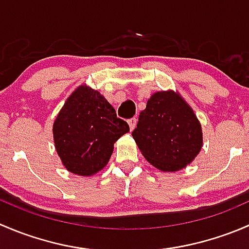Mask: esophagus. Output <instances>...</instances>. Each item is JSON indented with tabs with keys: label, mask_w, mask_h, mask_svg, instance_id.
I'll return each mask as SVG.
<instances>
[{
	"label": "esophagus",
	"mask_w": 249,
	"mask_h": 249,
	"mask_svg": "<svg viewBox=\"0 0 249 249\" xmlns=\"http://www.w3.org/2000/svg\"><path fill=\"white\" fill-rule=\"evenodd\" d=\"M127 123H129V126H130V130H134L135 126H136V123H137V119L136 118H130L129 120H127Z\"/></svg>",
	"instance_id": "1"
}]
</instances>
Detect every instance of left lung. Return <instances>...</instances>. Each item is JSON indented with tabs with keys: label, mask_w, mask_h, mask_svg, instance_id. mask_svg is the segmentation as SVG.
Wrapping results in <instances>:
<instances>
[{
	"label": "left lung",
	"mask_w": 249,
	"mask_h": 249,
	"mask_svg": "<svg viewBox=\"0 0 249 249\" xmlns=\"http://www.w3.org/2000/svg\"><path fill=\"white\" fill-rule=\"evenodd\" d=\"M132 137L143 157L161 171H178L199 154L201 125L193 109L178 94L152 95L140 113Z\"/></svg>",
	"instance_id": "1"
}]
</instances>
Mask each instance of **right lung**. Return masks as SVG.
Here are the masks:
<instances>
[{
    "label": "right lung",
    "mask_w": 249,
    "mask_h": 249,
    "mask_svg": "<svg viewBox=\"0 0 249 249\" xmlns=\"http://www.w3.org/2000/svg\"><path fill=\"white\" fill-rule=\"evenodd\" d=\"M130 127L96 90L80 85L65 102L53 125L56 152L72 173L91 176L104 169L113 144Z\"/></svg>",
    "instance_id": "add662e5"
}]
</instances>
